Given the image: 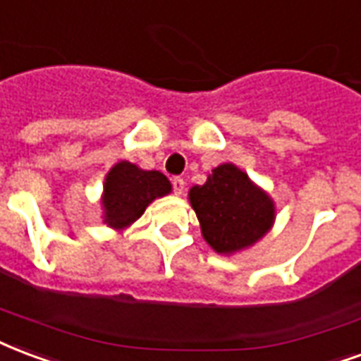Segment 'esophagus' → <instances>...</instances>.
Returning <instances> with one entry per match:
<instances>
[{
  "mask_svg": "<svg viewBox=\"0 0 361 361\" xmlns=\"http://www.w3.org/2000/svg\"><path fill=\"white\" fill-rule=\"evenodd\" d=\"M172 188H173V193L176 195L183 193V188H185V181H183V178H180V176L172 178Z\"/></svg>",
  "mask_w": 361,
  "mask_h": 361,
  "instance_id": "obj_1",
  "label": "esophagus"
}]
</instances>
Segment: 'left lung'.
<instances>
[{
    "label": "left lung",
    "mask_w": 361,
    "mask_h": 361,
    "mask_svg": "<svg viewBox=\"0 0 361 361\" xmlns=\"http://www.w3.org/2000/svg\"><path fill=\"white\" fill-rule=\"evenodd\" d=\"M189 202L201 221L204 241L220 255L252 247L276 220L268 193L235 164H220L202 185L189 189Z\"/></svg>",
    "instance_id": "8db88e82"
}]
</instances>
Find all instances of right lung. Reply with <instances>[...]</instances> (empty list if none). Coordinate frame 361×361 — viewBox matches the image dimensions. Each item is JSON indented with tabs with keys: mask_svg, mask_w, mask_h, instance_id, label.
<instances>
[{
	"mask_svg": "<svg viewBox=\"0 0 361 361\" xmlns=\"http://www.w3.org/2000/svg\"><path fill=\"white\" fill-rule=\"evenodd\" d=\"M103 188V221L114 229H126L132 226L154 199L172 191L164 173L157 170H141L128 160H122L111 168Z\"/></svg>",
	"mask_w": 361,
	"mask_h": 361,
	"instance_id": "right-lung-1",
	"label": "right lung"
}]
</instances>
